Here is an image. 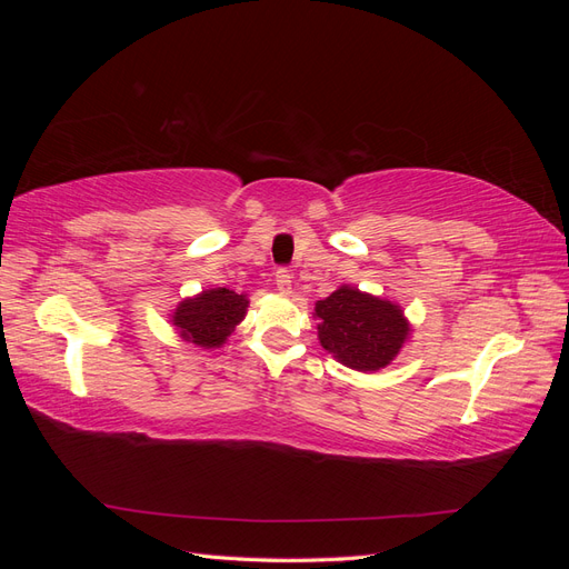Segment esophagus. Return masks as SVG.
Returning a JSON list of instances; mask_svg holds the SVG:
<instances>
[{
    "label": "esophagus",
    "mask_w": 569,
    "mask_h": 569,
    "mask_svg": "<svg viewBox=\"0 0 569 569\" xmlns=\"http://www.w3.org/2000/svg\"><path fill=\"white\" fill-rule=\"evenodd\" d=\"M274 284H278L282 295H289V291H291V272L287 268L274 270Z\"/></svg>",
    "instance_id": "obj_1"
}]
</instances>
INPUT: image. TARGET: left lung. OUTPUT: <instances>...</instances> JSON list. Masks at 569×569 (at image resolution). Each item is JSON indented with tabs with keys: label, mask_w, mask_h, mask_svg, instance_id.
<instances>
[{
	"label": "left lung",
	"mask_w": 569,
	"mask_h": 569,
	"mask_svg": "<svg viewBox=\"0 0 569 569\" xmlns=\"http://www.w3.org/2000/svg\"><path fill=\"white\" fill-rule=\"evenodd\" d=\"M322 349L343 366L368 372L389 366L408 337V322L399 306L339 287L316 303Z\"/></svg>",
	"instance_id": "left-lung-1"
}]
</instances>
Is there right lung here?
Instances as JSON below:
<instances>
[{
    "label": "right lung",
    "mask_w": 569,
    "mask_h": 569,
    "mask_svg": "<svg viewBox=\"0 0 569 569\" xmlns=\"http://www.w3.org/2000/svg\"><path fill=\"white\" fill-rule=\"evenodd\" d=\"M247 303L244 295H237L232 289H209L194 299L182 301L173 316V325L184 341L213 349L228 339L237 322H242Z\"/></svg>",
    "instance_id": "add662e5"
}]
</instances>
